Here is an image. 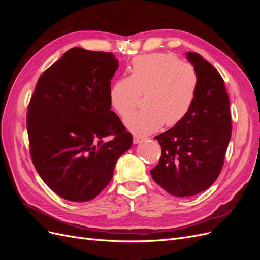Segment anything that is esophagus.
I'll return each mask as SVG.
<instances>
[{
	"label": "esophagus",
	"mask_w": 260,
	"mask_h": 260,
	"mask_svg": "<svg viewBox=\"0 0 260 260\" xmlns=\"http://www.w3.org/2000/svg\"><path fill=\"white\" fill-rule=\"evenodd\" d=\"M144 140H145L144 138H141V137L135 136V137H133V143H135V144H139V143H141V142H143Z\"/></svg>",
	"instance_id": "obj_1"
}]
</instances>
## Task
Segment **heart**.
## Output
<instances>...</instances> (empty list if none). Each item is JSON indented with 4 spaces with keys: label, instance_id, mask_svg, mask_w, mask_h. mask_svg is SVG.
<instances>
[{
    "label": "heart",
    "instance_id": "obj_1",
    "mask_svg": "<svg viewBox=\"0 0 260 260\" xmlns=\"http://www.w3.org/2000/svg\"><path fill=\"white\" fill-rule=\"evenodd\" d=\"M199 88V77L192 65L181 62L168 53L140 55L132 60L130 77L116 80L109 90L115 111L124 116L146 94L142 111L129 114L124 127L137 137L158 131L164 123L172 127L188 114Z\"/></svg>",
    "mask_w": 260,
    "mask_h": 260
}]
</instances>
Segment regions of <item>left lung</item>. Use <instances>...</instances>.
I'll return each instance as SVG.
<instances>
[{
    "label": "left lung",
    "instance_id": "8db88e82",
    "mask_svg": "<svg viewBox=\"0 0 260 260\" xmlns=\"http://www.w3.org/2000/svg\"><path fill=\"white\" fill-rule=\"evenodd\" d=\"M186 58L199 77L198 93L183 119L155 137L161 146V157L151 170L157 184L179 198L199 194L215 182L232 132L222 77L200 54L187 52Z\"/></svg>",
    "mask_w": 260,
    "mask_h": 260
}]
</instances>
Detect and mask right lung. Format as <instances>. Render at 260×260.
Here are the masks:
<instances>
[{"label":"right lung","instance_id":"right-lung-1","mask_svg":"<svg viewBox=\"0 0 260 260\" xmlns=\"http://www.w3.org/2000/svg\"><path fill=\"white\" fill-rule=\"evenodd\" d=\"M118 65L113 53L70 49L39 78L30 100L31 158L44 182L67 201L96 198L132 145L131 133L111 111Z\"/></svg>","mask_w":260,"mask_h":260}]
</instances>
